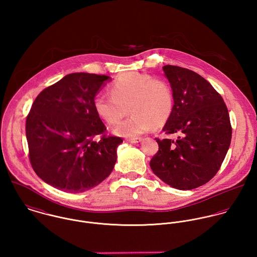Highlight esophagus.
<instances>
[{"label":"esophagus","mask_w":257,"mask_h":257,"mask_svg":"<svg viewBox=\"0 0 257 257\" xmlns=\"http://www.w3.org/2000/svg\"><path fill=\"white\" fill-rule=\"evenodd\" d=\"M142 138H134V139H126V142L131 143V144H138L140 142H142Z\"/></svg>","instance_id":"esophagus-1"}]
</instances>
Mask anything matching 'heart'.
Instances as JSON below:
<instances>
[{
  "label": "heart",
  "mask_w": 257,
  "mask_h": 257,
  "mask_svg": "<svg viewBox=\"0 0 257 257\" xmlns=\"http://www.w3.org/2000/svg\"><path fill=\"white\" fill-rule=\"evenodd\" d=\"M93 106L97 115L109 124L116 123L130 108L133 115L119 122L112 133L135 138L169 119L174 109V96L167 81L149 74L127 72L110 85V94H97Z\"/></svg>",
  "instance_id": "b5f03b06"
}]
</instances>
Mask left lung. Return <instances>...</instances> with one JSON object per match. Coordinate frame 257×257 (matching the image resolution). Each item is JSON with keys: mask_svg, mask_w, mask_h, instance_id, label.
Returning <instances> with one entry per match:
<instances>
[{"mask_svg": "<svg viewBox=\"0 0 257 257\" xmlns=\"http://www.w3.org/2000/svg\"><path fill=\"white\" fill-rule=\"evenodd\" d=\"M174 109L163 132L178 134L176 142L158 140L150 160L152 172L164 183L192 190L209 182L219 171L231 140L227 108L220 94L199 74L173 65L163 66Z\"/></svg>", "mask_w": 257, "mask_h": 257, "instance_id": "obj_1", "label": "left lung"}]
</instances>
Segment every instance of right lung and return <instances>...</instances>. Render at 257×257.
<instances>
[{
    "mask_svg": "<svg viewBox=\"0 0 257 257\" xmlns=\"http://www.w3.org/2000/svg\"><path fill=\"white\" fill-rule=\"evenodd\" d=\"M110 80L106 75L68 74L37 96L26 133L32 166L45 183L81 193L110 175L122 140L101 135L106 126L93 101ZM97 135L102 136L98 142Z\"/></svg>",
    "mask_w": 257,
    "mask_h": 257,
    "instance_id": "1",
    "label": "right lung"
}]
</instances>
